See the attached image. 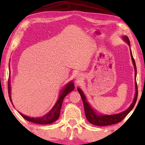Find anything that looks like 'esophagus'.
I'll list each match as a JSON object with an SVG mask.
<instances>
[{"label":"esophagus","mask_w":145,"mask_h":145,"mask_svg":"<svg viewBox=\"0 0 145 145\" xmlns=\"http://www.w3.org/2000/svg\"><path fill=\"white\" fill-rule=\"evenodd\" d=\"M76 79L78 80H79L80 79H81V78H80V75H78L77 77H76Z\"/></svg>","instance_id":"obj_1"}]
</instances>
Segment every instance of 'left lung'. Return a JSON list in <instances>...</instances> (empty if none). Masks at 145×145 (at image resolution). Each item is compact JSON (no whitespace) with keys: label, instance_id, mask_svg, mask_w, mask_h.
<instances>
[{"label":"left lung","instance_id":"1","mask_svg":"<svg viewBox=\"0 0 145 145\" xmlns=\"http://www.w3.org/2000/svg\"><path fill=\"white\" fill-rule=\"evenodd\" d=\"M123 39V40L125 41L126 43L129 46L130 45V41L129 38L127 37V36H123L122 37ZM130 52H131V56L132 57V62H133V65L134 66V71H135V79L136 78V74H137V69H136V63H135L134 59L133 57V56H132V54L131 52V50H130ZM135 88H136V94H135V97L133 102H132V104L131 105L128 109L123 112H120L119 114H112V115H107V114H99L97 113L96 111H95L94 109H93L89 104H88L87 102L86 99V97L84 93L82 91V90L80 89V88H78L77 91L78 93H80V97H81V99L82 100L83 104H84V112L86 114V119L88 120V121L93 125H95L97 126H107L110 125H113L118 123L120 122L123 120L125 116L128 114L130 112H131V110L133 109L134 107L135 104H136V102L137 101V86L136 83V80H135Z\"/></svg>","mask_w":145,"mask_h":145}]
</instances>
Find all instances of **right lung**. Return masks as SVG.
Returning <instances> with one entry per match:
<instances>
[{"label":"right lung","mask_w":145,"mask_h":145,"mask_svg":"<svg viewBox=\"0 0 145 145\" xmlns=\"http://www.w3.org/2000/svg\"><path fill=\"white\" fill-rule=\"evenodd\" d=\"M74 84L72 81L70 82L68 84L64 87L63 89L61 91L60 95L59 97V99L56 102L54 106L52 107V109L49 111L47 114H46L45 116L40 118H31L27 116H25L23 114L19 112L20 114L22 116L24 119L27 120L29 121L35 123L41 124V125H47L50 124L56 121L59 117L60 115V111L61 105H62L64 98H65L67 95L70 93V92L72 91L74 89ZM8 93L9 99H10L11 102L12 103L11 98V87H10V80H8Z\"/></svg>","instance_id":"right-lung-1"}]
</instances>
